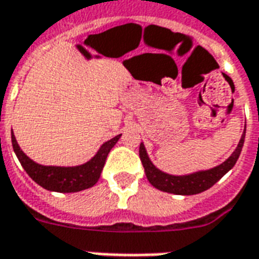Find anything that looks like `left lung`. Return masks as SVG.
I'll return each instance as SVG.
<instances>
[{
	"mask_svg": "<svg viewBox=\"0 0 259 259\" xmlns=\"http://www.w3.org/2000/svg\"><path fill=\"white\" fill-rule=\"evenodd\" d=\"M244 137H246V130L243 131L238 147L223 164H220L215 168L209 169V170H201V172L184 175V176H174V175L165 174L162 170L155 168L146 153L143 143H141L139 146V157H141L142 165L145 168L147 180L150 182L153 187L158 188L164 192H169V194H176V195H194V194H199V192L209 190L228 172L229 169L233 168V165L236 164L239 155L242 153Z\"/></svg>",
	"mask_w": 259,
	"mask_h": 259,
	"instance_id": "1",
	"label": "left lung"
}]
</instances>
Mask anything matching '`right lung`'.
Returning a JSON list of instances; mask_svg holds the SVG:
<instances>
[{
	"label": "right lung",
	"instance_id": "obj_1",
	"mask_svg": "<svg viewBox=\"0 0 259 259\" xmlns=\"http://www.w3.org/2000/svg\"><path fill=\"white\" fill-rule=\"evenodd\" d=\"M121 135H117L110 141L105 142L100 147L98 153L90 161L79 166H45L36 164L19 147L13 131H12V146L21 166L40 187L56 192H77L93 187L98 182L109 151L117 143Z\"/></svg>",
	"mask_w": 259,
	"mask_h": 259
}]
</instances>
